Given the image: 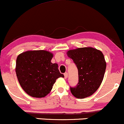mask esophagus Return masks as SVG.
<instances>
[{
    "mask_svg": "<svg viewBox=\"0 0 124 124\" xmlns=\"http://www.w3.org/2000/svg\"><path fill=\"white\" fill-rule=\"evenodd\" d=\"M64 78H67V77H68V73H65L64 74Z\"/></svg>",
    "mask_w": 124,
    "mask_h": 124,
    "instance_id": "esophagus-1",
    "label": "esophagus"
}]
</instances>
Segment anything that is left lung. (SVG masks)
Masks as SVG:
<instances>
[{
	"mask_svg": "<svg viewBox=\"0 0 124 124\" xmlns=\"http://www.w3.org/2000/svg\"><path fill=\"white\" fill-rule=\"evenodd\" d=\"M67 54L78 69V83L70 87L71 93L78 99L92 95L104 78L106 62L103 53L93 47H83L69 50Z\"/></svg>",
	"mask_w": 124,
	"mask_h": 124,
	"instance_id": "obj_1",
	"label": "left lung"
}]
</instances>
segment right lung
<instances>
[{"mask_svg":"<svg viewBox=\"0 0 124 124\" xmlns=\"http://www.w3.org/2000/svg\"><path fill=\"white\" fill-rule=\"evenodd\" d=\"M53 54L46 50H31L16 58L15 71L19 83L28 94L44 98L51 92L55 80L64 78L57 63H52Z\"/></svg>","mask_w":124,"mask_h":124,"instance_id":"1","label":"right lung"}]
</instances>
